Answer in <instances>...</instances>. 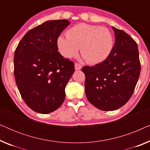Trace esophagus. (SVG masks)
I'll use <instances>...</instances> for the list:
<instances>
[{"label":"esophagus","instance_id":"obj_1","mask_svg":"<svg viewBox=\"0 0 150 150\" xmlns=\"http://www.w3.org/2000/svg\"><path fill=\"white\" fill-rule=\"evenodd\" d=\"M74 67L76 70H79V69H81L82 68V65L81 64H79V63H75Z\"/></svg>","mask_w":150,"mask_h":150}]
</instances>
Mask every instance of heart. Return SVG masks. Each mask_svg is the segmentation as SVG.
Masks as SVG:
<instances>
[{
	"label": "heart",
	"mask_w": 150,
	"mask_h": 150,
	"mask_svg": "<svg viewBox=\"0 0 150 150\" xmlns=\"http://www.w3.org/2000/svg\"><path fill=\"white\" fill-rule=\"evenodd\" d=\"M66 38L60 36L57 40L59 50L63 57L72 58L81 54L89 64L104 61L113 48V37L105 27L81 23L66 32Z\"/></svg>",
	"instance_id": "obj_1"
}]
</instances>
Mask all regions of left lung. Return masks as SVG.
<instances>
[{
	"instance_id": "1",
	"label": "left lung",
	"mask_w": 150,
	"mask_h": 150,
	"mask_svg": "<svg viewBox=\"0 0 150 150\" xmlns=\"http://www.w3.org/2000/svg\"><path fill=\"white\" fill-rule=\"evenodd\" d=\"M115 42L107 58L82 68L85 93L90 103L102 110H115L128 101L141 71L138 46L124 30L112 26Z\"/></svg>"
}]
</instances>
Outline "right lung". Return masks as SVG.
<instances>
[{
    "mask_svg": "<svg viewBox=\"0 0 150 150\" xmlns=\"http://www.w3.org/2000/svg\"><path fill=\"white\" fill-rule=\"evenodd\" d=\"M70 24L49 20L28 31L14 53V76L28 107L47 114L60 107L65 88L74 72V64L58 52L57 40Z\"/></svg>",
    "mask_w": 150,
    "mask_h": 150,
    "instance_id": "right-lung-1",
    "label": "right lung"
}]
</instances>
